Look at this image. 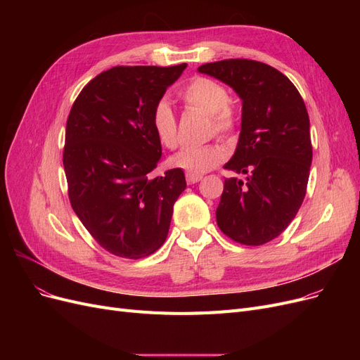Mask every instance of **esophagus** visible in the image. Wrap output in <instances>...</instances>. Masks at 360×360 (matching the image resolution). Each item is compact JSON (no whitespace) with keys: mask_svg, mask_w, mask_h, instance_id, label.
<instances>
[{"mask_svg":"<svg viewBox=\"0 0 360 360\" xmlns=\"http://www.w3.org/2000/svg\"><path fill=\"white\" fill-rule=\"evenodd\" d=\"M201 179H202V176H200V174H191V172H188V174H186V180H188V183H189V184L198 183Z\"/></svg>","mask_w":360,"mask_h":360,"instance_id":"1","label":"esophagus"}]
</instances>
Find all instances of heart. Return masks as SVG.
<instances>
[{"label":"heart","mask_w":360,"mask_h":360,"mask_svg":"<svg viewBox=\"0 0 360 360\" xmlns=\"http://www.w3.org/2000/svg\"><path fill=\"white\" fill-rule=\"evenodd\" d=\"M181 99L188 106L210 114L216 132L228 134L236 127L237 118L228 103V91L221 82L197 76L181 90ZM151 127L163 147L174 148L177 146V120L167 101H159L155 105L151 112ZM222 159L224 150L217 144L188 146L171 158V163L191 174H204L219 165Z\"/></svg>","instance_id":"obj_1"}]
</instances>
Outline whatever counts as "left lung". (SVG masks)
<instances>
[{
    "label": "left lung",
    "instance_id": "8db88e82",
    "mask_svg": "<svg viewBox=\"0 0 360 360\" xmlns=\"http://www.w3.org/2000/svg\"><path fill=\"white\" fill-rule=\"evenodd\" d=\"M198 72L242 99L240 135L224 168L246 177L225 179L217 226L237 243L264 245L290 225L307 193L312 162L307 106L287 76L264 63L224 60Z\"/></svg>",
    "mask_w": 360,
    "mask_h": 360
}]
</instances>
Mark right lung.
I'll return each mask as SVG.
<instances>
[{
    "instance_id": "1",
    "label": "right lung",
    "mask_w": 360,
    "mask_h": 360,
    "mask_svg": "<svg viewBox=\"0 0 360 360\" xmlns=\"http://www.w3.org/2000/svg\"><path fill=\"white\" fill-rule=\"evenodd\" d=\"M186 66L112 68L86 84L70 110L63 153L70 204L94 240L117 257L156 252L186 189L180 168L150 176L162 156L151 112Z\"/></svg>"
}]
</instances>
